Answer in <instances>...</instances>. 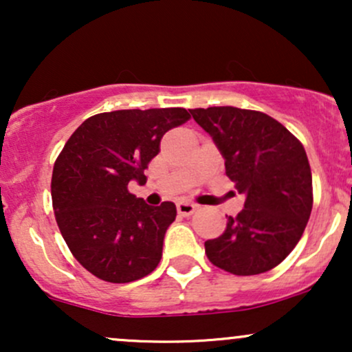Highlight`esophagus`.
Segmentation results:
<instances>
[{"label": "esophagus", "mask_w": 352, "mask_h": 352, "mask_svg": "<svg viewBox=\"0 0 352 352\" xmlns=\"http://www.w3.org/2000/svg\"><path fill=\"white\" fill-rule=\"evenodd\" d=\"M177 210H179L180 215L190 217V215H192V213H195L197 205L192 204V201H188V200H180L179 204H177Z\"/></svg>", "instance_id": "34e87169"}]
</instances>
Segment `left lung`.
<instances>
[{
  "instance_id": "obj_1",
  "label": "left lung",
  "mask_w": 352,
  "mask_h": 352,
  "mask_svg": "<svg viewBox=\"0 0 352 352\" xmlns=\"http://www.w3.org/2000/svg\"><path fill=\"white\" fill-rule=\"evenodd\" d=\"M225 159L228 179L245 193V208L205 241L208 260L250 276L274 268L293 252L313 208L305 147L285 125L258 111L232 106L190 109Z\"/></svg>"
}]
</instances>
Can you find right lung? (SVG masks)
I'll list each match as a JSON object with an SVG mask.
<instances>
[{"mask_svg":"<svg viewBox=\"0 0 352 352\" xmlns=\"http://www.w3.org/2000/svg\"><path fill=\"white\" fill-rule=\"evenodd\" d=\"M188 119L182 107L96 114L76 129L56 159L51 197L60 235L99 280L131 283L159 265L175 204L151 207L127 185L147 182L144 170L164 134Z\"/></svg>","mask_w":352,"mask_h":352,"instance_id":"add662e5","label":"right lung"}]
</instances>
